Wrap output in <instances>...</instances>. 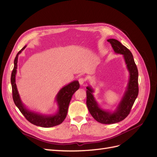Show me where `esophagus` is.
Returning a JSON list of instances; mask_svg holds the SVG:
<instances>
[{"instance_id":"esophagus-1","label":"esophagus","mask_w":157,"mask_h":157,"mask_svg":"<svg viewBox=\"0 0 157 157\" xmlns=\"http://www.w3.org/2000/svg\"><path fill=\"white\" fill-rule=\"evenodd\" d=\"M85 81H86V79L84 78H80L78 79V82H79V84L80 85H82L85 82Z\"/></svg>"}]
</instances>
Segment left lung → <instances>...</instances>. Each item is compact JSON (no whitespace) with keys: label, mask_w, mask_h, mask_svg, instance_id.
<instances>
[{"label":"left lung","mask_w":157,"mask_h":157,"mask_svg":"<svg viewBox=\"0 0 157 157\" xmlns=\"http://www.w3.org/2000/svg\"><path fill=\"white\" fill-rule=\"evenodd\" d=\"M107 41L110 42L116 54L123 55L130 76L125 92L113 112L99 107L93 95L94 90L90 86L86 87V105L88 111L95 120L105 124H114L124 120L129 115L139 92L138 71L131 52L116 39H110Z\"/></svg>","instance_id":"left-lung-1"}]
</instances>
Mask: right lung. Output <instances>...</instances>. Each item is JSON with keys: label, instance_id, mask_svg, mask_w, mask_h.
I'll list each match as a JSON object with an SVG mask.
<instances>
[{"label": "right lung", "instance_id": "1", "mask_svg": "<svg viewBox=\"0 0 157 157\" xmlns=\"http://www.w3.org/2000/svg\"><path fill=\"white\" fill-rule=\"evenodd\" d=\"M26 48L25 46L17 54L14 59V66L11 75V84L12 88V97L15 105L21 111L26 119L38 126L43 128H50L60 124L65 120L67 116L70 101L74 93L79 88L80 85L78 80H74L71 83L61 88L56 96V101L58 103V110L54 115H46L32 111L27 109L21 101L20 96L17 89L16 84V75L17 67L18 56Z\"/></svg>", "mask_w": 157, "mask_h": 157}]
</instances>
